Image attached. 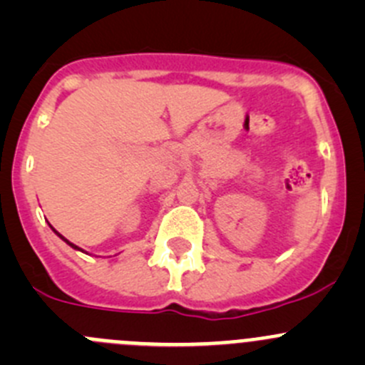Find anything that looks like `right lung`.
I'll return each mask as SVG.
<instances>
[{
	"label": "right lung",
	"mask_w": 365,
	"mask_h": 365,
	"mask_svg": "<svg viewBox=\"0 0 365 365\" xmlns=\"http://www.w3.org/2000/svg\"><path fill=\"white\" fill-rule=\"evenodd\" d=\"M51 227H53V226H51ZM53 231H54V233H56V235H58V237H60V238H61V240H65V242H67V244L70 245V247H73V249H79V247H77V245L70 244V242L67 240V238H65V237H61V235H60V233H58V231H56V230H54V227H53ZM79 251H81V249H79Z\"/></svg>",
	"instance_id": "1"
}]
</instances>
